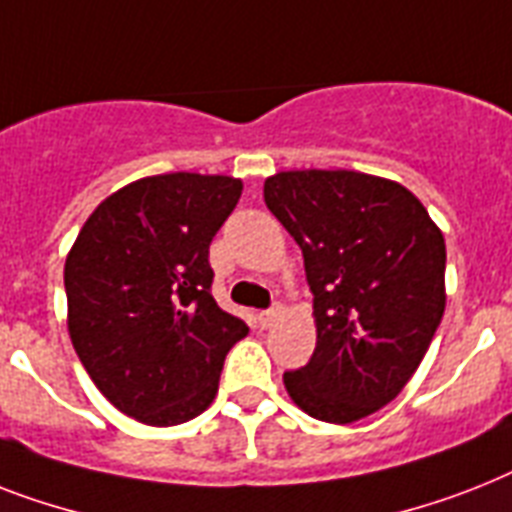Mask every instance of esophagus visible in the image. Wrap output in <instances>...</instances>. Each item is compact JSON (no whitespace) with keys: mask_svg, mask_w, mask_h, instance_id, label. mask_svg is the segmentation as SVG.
Instances as JSON below:
<instances>
[{"mask_svg":"<svg viewBox=\"0 0 512 512\" xmlns=\"http://www.w3.org/2000/svg\"><path fill=\"white\" fill-rule=\"evenodd\" d=\"M278 318H281V305H273V307H268V310H260V313H257V321H260V326L263 328L273 326Z\"/></svg>","mask_w":512,"mask_h":512,"instance_id":"esophagus-1","label":"esophagus"}]
</instances>
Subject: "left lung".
Returning <instances> with one entry per match:
<instances>
[{"instance_id":"left-lung-1","label":"left lung","mask_w":512,"mask_h":512,"mask_svg":"<svg viewBox=\"0 0 512 512\" xmlns=\"http://www.w3.org/2000/svg\"><path fill=\"white\" fill-rule=\"evenodd\" d=\"M263 197L302 249L318 328L286 392L318 421H360L402 392L442 323V231L405 186L357 170H286Z\"/></svg>"}]
</instances>
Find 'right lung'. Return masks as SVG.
<instances>
[{
  "mask_svg": "<svg viewBox=\"0 0 512 512\" xmlns=\"http://www.w3.org/2000/svg\"><path fill=\"white\" fill-rule=\"evenodd\" d=\"M242 181L165 173L110 194L65 260L68 331L120 413L149 426L197 418L215 400L247 323L213 299L210 242Z\"/></svg>",
  "mask_w": 512,
  "mask_h": 512,
  "instance_id": "obj_1",
  "label": "right lung"
}]
</instances>
